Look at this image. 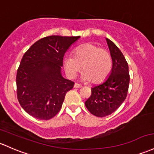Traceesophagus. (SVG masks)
<instances>
[{
    "instance_id": "esophagus-1",
    "label": "esophagus",
    "mask_w": 154,
    "mask_h": 154,
    "mask_svg": "<svg viewBox=\"0 0 154 154\" xmlns=\"http://www.w3.org/2000/svg\"><path fill=\"white\" fill-rule=\"evenodd\" d=\"M81 87H82V85L78 83H75L74 85V88H81Z\"/></svg>"
}]
</instances>
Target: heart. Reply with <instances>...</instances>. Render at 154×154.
I'll list each match as a JSON object with an SVG mask.
<instances>
[{
  "label": "heart",
  "instance_id": "heart-1",
  "mask_svg": "<svg viewBox=\"0 0 154 154\" xmlns=\"http://www.w3.org/2000/svg\"><path fill=\"white\" fill-rule=\"evenodd\" d=\"M63 65L67 75L74 78L82 69L84 71L82 79L92 80L93 82H100L105 80L112 68V60L105 49L99 48L92 43H86L77 47L74 56L67 55L64 57Z\"/></svg>",
  "mask_w": 154,
  "mask_h": 154
}]
</instances>
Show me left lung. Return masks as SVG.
<instances>
[{"instance_id":"obj_1","label":"left lung","mask_w":154,"mask_h":154,"mask_svg":"<svg viewBox=\"0 0 154 154\" xmlns=\"http://www.w3.org/2000/svg\"><path fill=\"white\" fill-rule=\"evenodd\" d=\"M106 40L112 60V71L105 81L91 88V95L85 102L91 114L102 118L112 114L124 102L130 80L124 55L111 40Z\"/></svg>"}]
</instances>
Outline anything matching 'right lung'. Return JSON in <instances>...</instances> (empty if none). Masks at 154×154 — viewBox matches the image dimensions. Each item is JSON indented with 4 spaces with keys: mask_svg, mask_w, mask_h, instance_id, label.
Listing matches in <instances>:
<instances>
[{
    "mask_svg": "<svg viewBox=\"0 0 154 154\" xmlns=\"http://www.w3.org/2000/svg\"><path fill=\"white\" fill-rule=\"evenodd\" d=\"M80 37H45L24 54L17 73V94L30 116L49 120L60 111L66 94L74 85L61 74L64 54Z\"/></svg>",
    "mask_w": 154,
    "mask_h": 154,
    "instance_id": "1",
    "label": "right lung"
}]
</instances>
